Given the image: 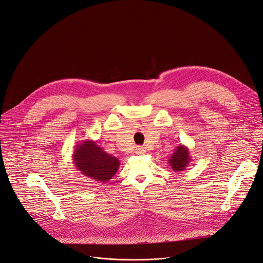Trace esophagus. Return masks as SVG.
I'll return each mask as SVG.
<instances>
[{"instance_id": "1", "label": "esophagus", "mask_w": 263, "mask_h": 263, "mask_svg": "<svg viewBox=\"0 0 263 263\" xmlns=\"http://www.w3.org/2000/svg\"><path fill=\"white\" fill-rule=\"evenodd\" d=\"M136 154L138 155H141V154H144V149L142 147H136Z\"/></svg>"}]
</instances>
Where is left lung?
I'll return each mask as SVG.
<instances>
[{"mask_svg":"<svg viewBox=\"0 0 263 263\" xmlns=\"http://www.w3.org/2000/svg\"><path fill=\"white\" fill-rule=\"evenodd\" d=\"M191 161V156L189 148L183 144H180L174 149V154H172L168 158L167 163L174 172H181L186 170Z\"/></svg>","mask_w":263,"mask_h":263,"instance_id":"1","label":"left lung"}]
</instances>
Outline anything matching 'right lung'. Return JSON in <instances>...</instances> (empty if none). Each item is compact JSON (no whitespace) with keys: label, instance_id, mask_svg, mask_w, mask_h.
Listing matches in <instances>:
<instances>
[{"label":"right lung","instance_id":"add662e5","mask_svg":"<svg viewBox=\"0 0 263 263\" xmlns=\"http://www.w3.org/2000/svg\"><path fill=\"white\" fill-rule=\"evenodd\" d=\"M74 148L72 156L74 165L84 176L98 182L106 183L120 166V160L108 155L93 140H83Z\"/></svg>","mask_w":263,"mask_h":263}]
</instances>
